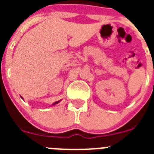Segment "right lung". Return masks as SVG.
<instances>
[{
  "label": "right lung",
  "mask_w": 154,
  "mask_h": 154,
  "mask_svg": "<svg viewBox=\"0 0 154 154\" xmlns=\"http://www.w3.org/2000/svg\"><path fill=\"white\" fill-rule=\"evenodd\" d=\"M21 98H22V97H21ZM59 102H60V100H59V101H57V102H55V103H53V104H52V106H54V105H56V104H58V103H59Z\"/></svg>",
  "instance_id": "right-lung-1"
}]
</instances>
